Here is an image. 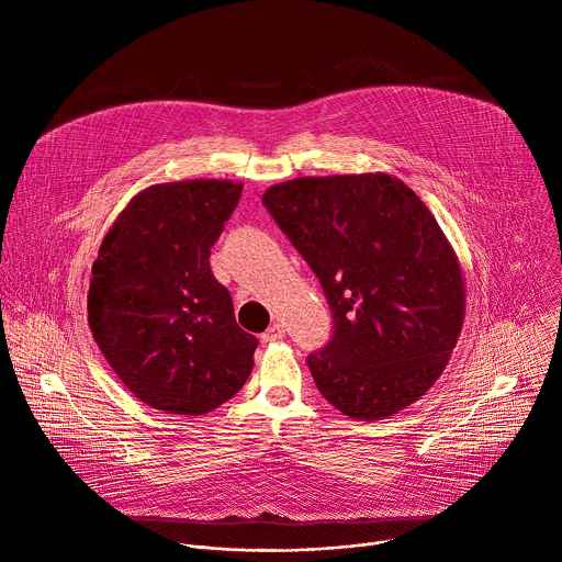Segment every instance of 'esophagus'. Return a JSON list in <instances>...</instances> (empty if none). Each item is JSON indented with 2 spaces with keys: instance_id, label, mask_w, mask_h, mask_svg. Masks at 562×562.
Here are the masks:
<instances>
[{
  "instance_id": "1",
  "label": "esophagus",
  "mask_w": 562,
  "mask_h": 562,
  "mask_svg": "<svg viewBox=\"0 0 562 562\" xmlns=\"http://www.w3.org/2000/svg\"><path fill=\"white\" fill-rule=\"evenodd\" d=\"M284 338V327L280 323H273L265 334H262V342H276Z\"/></svg>"
}]
</instances>
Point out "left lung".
I'll use <instances>...</instances> for the list:
<instances>
[{
  "mask_svg": "<svg viewBox=\"0 0 562 562\" xmlns=\"http://www.w3.org/2000/svg\"><path fill=\"white\" fill-rule=\"evenodd\" d=\"M262 202L334 315L331 340L306 358L319 393L353 420L416 403L464 319L460 262L425 202L386 173L297 178Z\"/></svg>",
  "mask_w": 562,
  "mask_h": 562,
  "instance_id": "1",
  "label": "left lung"
}]
</instances>
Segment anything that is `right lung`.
Segmentation results:
<instances>
[{"instance_id": "obj_1", "label": "right lung", "mask_w": 562, "mask_h": 562, "mask_svg": "<svg viewBox=\"0 0 562 562\" xmlns=\"http://www.w3.org/2000/svg\"><path fill=\"white\" fill-rule=\"evenodd\" d=\"M243 195L231 180H182L137 193L104 235L89 327L124 386L153 409L202 416L247 382L256 336L237 327L211 247Z\"/></svg>"}]
</instances>
